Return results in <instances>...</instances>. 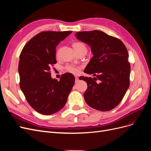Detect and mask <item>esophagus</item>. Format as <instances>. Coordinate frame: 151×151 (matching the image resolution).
<instances>
[{"label": "esophagus", "instance_id": "34e87169", "mask_svg": "<svg viewBox=\"0 0 151 151\" xmlns=\"http://www.w3.org/2000/svg\"><path fill=\"white\" fill-rule=\"evenodd\" d=\"M75 79H76V83H77V82L79 81V77L77 76L75 77Z\"/></svg>", "mask_w": 151, "mask_h": 151}]
</instances>
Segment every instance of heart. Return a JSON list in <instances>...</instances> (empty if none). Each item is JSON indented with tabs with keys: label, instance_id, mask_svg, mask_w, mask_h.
I'll use <instances>...</instances> for the list:
<instances>
[{
	"label": "heart",
	"instance_id": "heart-1",
	"mask_svg": "<svg viewBox=\"0 0 151 151\" xmlns=\"http://www.w3.org/2000/svg\"><path fill=\"white\" fill-rule=\"evenodd\" d=\"M72 46L77 54L80 53H85L86 54L88 52V48L83 42H76L72 44ZM65 68L67 72L72 74H77L79 72V67L74 65H67Z\"/></svg>",
	"mask_w": 151,
	"mask_h": 151
}]
</instances>
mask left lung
<instances>
[{
  "instance_id": "left-lung-1",
  "label": "left lung",
  "mask_w": 151,
  "mask_h": 151,
  "mask_svg": "<svg viewBox=\"0 0 151 151\" xmlns=\"http://www.w3.org/2000/svg\"><path fill=\"white\" fill-rule=\"evenodd\" d=\"M76 36L89 45L93 54L84 72L96 77H79L88 84L85 101L97 110H111L121 102L130 85L127 49L120 40L101 31L77 32Z\"/></svg>"
}]
</instances>
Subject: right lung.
Segmentation results:
<instances>
[{"instance_id": "right-lung-1", "label": "right lung", "mask_w": 151, "mask_h": 151, "mask_svg": "<svg viewBox=\"0 0 151 151\" xmlns=\"http://www.w3.org/2000/svg\"><path fill=\"white\" fill-rule=\"evenodd\" d=\"M72 32H41L26 44L20 54V88L30 106L43 115L60 111L74 84V76L70 73L62 74L59 81L52 79L50 73L57 63L56 47Z\"/></svg>"}]
</instances>
